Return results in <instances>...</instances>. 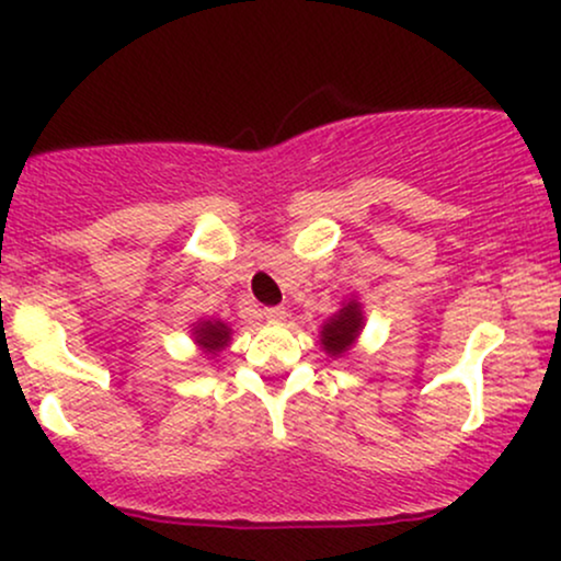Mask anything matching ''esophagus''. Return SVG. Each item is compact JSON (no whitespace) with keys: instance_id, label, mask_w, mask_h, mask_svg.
<instances>
[{"instance_id":"1","label":"esophagus","mask_w":561,"mask_h":561,"mask_svg":"<svg viewBox=\"0 0 561 561\" xmlns=\"http://www.w3.org/2000/svg\"><path fill=\"white\" fill-rule=\"evenodd\" d=\"M264 318H266V321H272V323H279V321H285V318H287V310L285 308H266Z\"/></svg>"}]
</instances>
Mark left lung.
Masks as SVG:
<instances>
[{"mask_svg":"<svg viewBox=\"0 0 561 561\" xmlns=\"http://www.w3.org/2000/svg\"><path fill=\"white\" fill-rule=\"evenodd\" d=\"M359 329H363V310H359V302H346L336 316L331 318L329 323L323 325L321 331V344L323 350L331 354V357H339L350 350L354 339H357Z\"/></svg>","mask_w":561,"mask_h":561,"instance_id":"1","label":"left lung"}]
</instances>
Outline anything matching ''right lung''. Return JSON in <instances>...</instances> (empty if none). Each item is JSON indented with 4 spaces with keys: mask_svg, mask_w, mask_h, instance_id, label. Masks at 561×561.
I'll return each instance as SVG.
<instances>
[{
    "mask_svg": "<svg viewBox=\"0 0 561 561\" xmlns=\"http://www.w3.org/2000/svg\"><path fill=\"white\" fill-rule=\"evenodd\" d=\"M194 336H196V342L204 346V350L215 354L222 350V346H228L230 329L222 321H202L194 329Z\"/></svg>",
    "mask_w": 561,
    "mask_h": 561,
    "instance_id": "add662e5",
    "label": "right lung"
}]
</instances>
